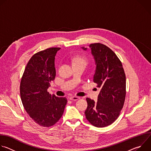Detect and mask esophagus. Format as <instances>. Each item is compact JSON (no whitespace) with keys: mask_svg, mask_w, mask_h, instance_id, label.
<instances>
[{"mask_svg":"<svg viewBox=\"0 0 151 151\" xmlns=\"http://www.w3.org/2000/svg\"><path fill=\"white\" fill-rule=\"evenodd\" d=\"M80 97H78V96H72V97H70L69 98V99L70 100H73V101H76V100H78V99H79Z\"/></svg>","mask_w":151,"mask_h":151,"instance_id":"esophagus-1","label":"esophagus"}]
</instances>
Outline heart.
I'll return each mask as SVG.
<instances>
[{"mask_svg":"<svg viewBox=\"0 0 151 151\" xmlns=\"http://www.w3.org/2000/svg\"><path fill=\"white\" fill-rule=\"evenodd\" d=\"M76 61H83V62H85V61L83 58H78L76 60Z\"/></svg>","mask_w":151,"mask_h":151,"instance_id":"b5f03b06","label":"heart"}]
</instances>
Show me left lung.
<instances>
[{"instance_id":"obj_1","label":"left lung","mask_w":151,"mask_h":151,"mask_svg":"<svg viewBox=\"0 0 151 151\" xmlns=\"http://www.w3.org/2000/svg\"><path fill=\"white\" fill-rule=\"evenodd\" d=\"M89 47L96 65L93 81L101 90L97 102L86 99L88 106L85 114L93 125L104 127L118 118L123 107L126 95L125 74L121 61L111 49L100 43Z\"/></svg>"}]
</instances>
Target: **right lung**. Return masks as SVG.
Instances as JSON below:
<instances>
[{"mask_svg": "<svg viewBox=\"0 0 151 151\" xmlns=\"http://www.w3.org/2000/svg\"><path fill=\"white\" fill-rule=\"evenodd\" d=\"M60 48L35 54L25 68L20 83V96L26 111L36 123L49 127L62 116L68 100L51 96L47 90L55 77V56Z\"/></svg>", "mask_w": 151, "mask_h": 151, "instance_id": "1", "label": "right lung"}]
</instances>
